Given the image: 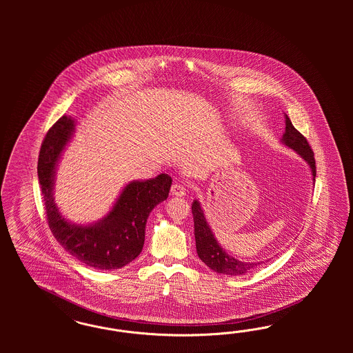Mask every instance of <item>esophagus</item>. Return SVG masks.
I'll return each instance as SVG.
<instances>
[{
  "instance_id": "1",
  "label": "esophagus",
  "mask_w": 353,
  "mask_h": 353,
  "mask_svg": "<svg viewBox=\"0 0 353 353\" xmlns=\"http://www.w3.org/2000/svg\"><path fill=\"white\" fill-rule=\"evenodd\" d=\"M171 192L172 195H174V196H183L186 194V189L183 188V185L174 183V185H172Z\"/></svg>"
}]
</instances>
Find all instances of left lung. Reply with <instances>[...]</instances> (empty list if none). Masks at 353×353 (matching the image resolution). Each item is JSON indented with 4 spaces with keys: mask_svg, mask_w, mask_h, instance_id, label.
<instances>
[{
    "mask_svg": "<svg viewBox=\"0 0 353 353\" xmlns=\"http://www.w3.org/2000/svg\"><path fill=\"white\" fill-rule=\"evenodd\" d=\"M281 142L290 149L294 150L298 155L308 163L312 177L314 181L316 180L314 154L310 149L307 139L292 125L288 115H286V130L282 136ZM192 212L194 217V235H195V246H196L198 256L214 272L226 274V276H242L264 263V261H257V263L239 261L238 259L228 255L225 250H223V247L220 246L219 242L216 241L214 233L204 217L201 203L198 201L192 202Z\"/></svg>",
    "mask_w": 353,
    "mask_h": 353,
    "instance_id": "8db88e82",
    "label": "left lung"
}]
</instances>
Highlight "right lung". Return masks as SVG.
<instances>
[{"instance_id":"obj_1","label":"right lung","mask_w":353,"mask_h":353,"mask_svg":"<svg viewBox=\"0 0 353 353\" xmlns=\"http://www.w3.org/2000/svg\"><path fill=\"white\" fill-rule=\"evenodd\" d=\"M74 132L75 120L64 115L48 130L40 149L37 174L48 224L64 250L88 267L123 268L141 254L148 217L155 205L168 198L171 176L161 173L155 179L130 181L103 219L94 224H72L59 212L53 189L58 161Z\"/></svg>"}]
</instances>
